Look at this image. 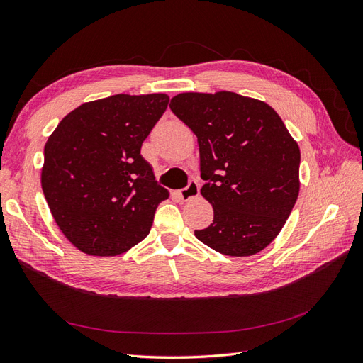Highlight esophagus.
Here are the masks:
<instances>
[{"label": "esophagus", "instance_id": "1", "mask_svg": "<svg viewBox=\"0 0 363 363\" xmlns=\"http://www.w3.org/2000/svg\"><path fill=\"white\" fill-rule=\"evenodd\" d=\"M199 192H200L199 182H197V180H191V182L188 183V186H186V188H183V189L179 191V197H180L183 201H188V200H191V199H194V197H197Z\"/></svg>", "mask_w": 363, "mask_h": 363}]
</instances>
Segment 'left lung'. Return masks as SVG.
Instances as JSON below:
<instances>
[{
  "label": "left lung",
  "instance_id": "1",
  "mask_svg": "<svg viewBox=\"0 0 363 363\" xmlns=\"http://www.w3.org/2000/svg\"><path fill=\"white\" fill-rule=\"evenodd\" d=\"M169 108L197 135L200 192L213 208L212 224L195 237L229 257L267 247L299 194V146L281 117L232 91L182 93Z\"/></svg>",
  "mask_w": 363,
  "mask_h": 363
}]
</instances>
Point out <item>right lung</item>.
I'll return each mask as SVG.
<instances>
[{"mask_svg":"<svg viewBox=\"0 0 363 363\" xmlns=\"http://www.w3.org/2000/svg\"><path fill=\"white\" fill-rule=\"evenodd\" d=\"M168 102L162 93L114 94L77 106L48 137L43 191L56 224L79 250L114 257L150 233L169 192L140 150Z\"/></svg>","mask_w":363,"mask_h":363,"instance_id":"add662e5","label":"right lung"}]
</instances>
